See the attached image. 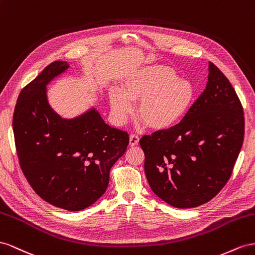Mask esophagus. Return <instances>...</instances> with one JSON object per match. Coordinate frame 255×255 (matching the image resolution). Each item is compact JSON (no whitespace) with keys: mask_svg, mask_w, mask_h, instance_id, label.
Instances as JSON below:
<instances>
[{"mask_svg":"<svg viewBox=\"0 0 255 255\" xmlns=\"http://www.w3.org/2000/svg\"><path fill=\"white\" fill-rule=\"evenodd\" d=\"M139 143V136L135 135V134H130L129 136V144L131 145V146H135Z\"/></svg>","mask_w":255,"mask_h":255,"instance_id":"esophagus-1","label":"esophagus"}]
</instances>
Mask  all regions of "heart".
<instances>
[{"label":"heart","mask_w":255,"mask_h":255,"mask_svg":"<svg viewBox=\"0 0 255 255\" xmlns=\"http://www.w3.org/2000/svg\"><path fill=\"white\" fill-rule=\"evenodd\" d=\"M195 87L170 66L148 65L125 76L122 89L111 90L110 105L116 122L124 123L140 101L137 115L156 130L175 126L190 110L195 99Z\"/></svg>","instance_id":"heart-1"}]
</instances>
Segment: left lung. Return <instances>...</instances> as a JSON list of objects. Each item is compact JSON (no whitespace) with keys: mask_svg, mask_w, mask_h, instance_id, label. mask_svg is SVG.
I'll return each instance as SVG.
<instances>
[{"mask_svg":"<svg viewBox=\"0 0 255 255\" xmlns=\"http://www.w3.org/2000/svg\"><path fill=\"white\" fill-rule=\"evenodd\" d=\"M208 71L206 89L181 122L140 140L152 192L176 208L200 206L219 193L243 146L241 100L212 62Z\"/></svg>","mask_w":255,"mask_h":255,"instance_id":"obj_1","label":"left lung"}]
</instances>
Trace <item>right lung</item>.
Instances as JSON below:
<instances>
[{
	"label": "right lung",
	"mask_w": 255,
	"mask_h": 255,
	"mask_svg": "<svg viewBox=\"0 0 255 255\" xmlns=\"http://www.w3.org/2000/svg\"><path fill=\"white\" fill-rule=\"evenodd\" d=\"M68 68L67 62L51 63L21 91L12 130L20 166L34 191L51 205L79 212L106 192L129 136L106 124L95 108L74 119L51 108L47 85Z\"/></svg>",
	"instance_id": "right-lung-1"
}]
</instances>
